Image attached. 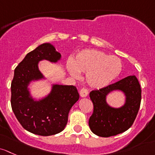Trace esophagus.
<instances>
[{"mask_svg": "<svg viewBox=\"0 0 155 155\" xmlns=\"http://www.w3.org/2000/svg\"><path fill=\"white\" fill-rule=\"evenodd\" d=\"M79 93H80V95H81V97H82V98H85V97H87V95H88V90L85 88H82L79 91Z\"/></svg>", "mask_w": 155, "mask_h": 155, "instance_id": "34e87169", "label": "esophagus"}]
</instances>
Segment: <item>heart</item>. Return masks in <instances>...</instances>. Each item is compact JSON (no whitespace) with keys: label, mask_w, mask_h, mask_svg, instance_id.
<instances>
[{"label":"heart","mask_w":155,"mask_h":155,"mask_svg":"<svg viewBox=\"0 0 155 155\" xmlns=\"http://www.w3.org/2000/svg\"><path fill=\"white\" fill-rule=\"evenodd\" d=\"M66 68L76 78L80 77V72H86V81L89 87L101 89L119 77L122 63L116 56H109L96 49H85L80 51L73 61H68Z\"/></svg>","instance_id":"1"}]
</instances>
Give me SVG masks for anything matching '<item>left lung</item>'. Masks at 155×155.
<instances>
[{
	"label": "left lung",
	"mask_w": 155,
	"mask_h": 155,
	"mask_svg": "<svg viewBox=\"0 0 155 155\" xmlns=\"http://www.w3.org/2000/svg\"><path fill=\"white\" fill-rule=\"evenodd\" d=\"M113 91H122L125 103L119 108L110 106L106 97ZM93 103V113L89 120L92 133L101 137H109L123 133L133 125L140 109L141 87L135 75L127 76L118 82L89 93Z\"/></svg>",
	"instance_id": "left-lung-1"
}]
</instances>
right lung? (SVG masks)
I'll use <instances>...</instances> for the list:
<instances>
[{
    "mask_svg": "<svg viewBox=\"0 0 155 155\" xmlns=\"http://www.w3.org/2000/svg\"><path fill=\"white\" fill-rule=\"evenodd\" d=\"M61 54L51 43H43L25 56L14 71L11 84V106L15 117L28 131L40 136H51L64 130L68 113L79 99L74 86L51 84V91L42 98H34L30 84L45 80L39 63H56Z\"/></svg>",
    "mask_w": 155,
    "mask_h": 155,
    "instance_id": "1",
    "label": "right lung"
}]
</instances>
